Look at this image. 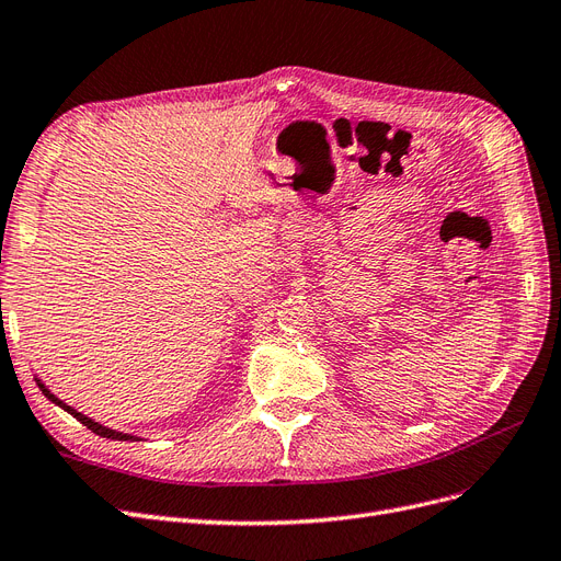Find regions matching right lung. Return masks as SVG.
I'll return each mask as SVG.
<instances>
[{
    "mask_svg": "<svg viewBox=\"0 0 561 561\" xmlns=\"http://www.w3.org/2000/svg\"><path fill=\"white\" fill-rule=\"evenodd\" d=\"M36 380V385H38V390H42L53 403H57V405H60V409H65L69 415H73L76 420H79L81 424H85V427L90 430V432H94L96 436H104V438H113V440H134V438H137L139 440V436H134V434H123V432H115V430H111V427H104V424H100V422H94L92 417H88V415H83V413H79V411H76V409H71V405H67L62 399H57L48 388H46V385L42 382V380H38V378H34Z\"/></svg>",
    "mask_w": 561,
    "mask_h": 561,
    "instance_id": "right-lung-1",
    "label": "right lung"
}]
</instances>
